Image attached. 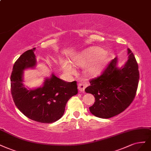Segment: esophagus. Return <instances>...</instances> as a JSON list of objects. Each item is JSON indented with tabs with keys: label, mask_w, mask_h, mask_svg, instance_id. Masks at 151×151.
<instances>
[{
	"label": "esophagus",
	"mask_w": 151,
	"mask_h": 151,
	"mask_svg": "<svg viewBox=\"0 0 151 151\" xmlns=\"http://www.w3.org/2000/svg\"><path fill=\"white\" fill-rule=\"evenodd\" d=\"M87 86V84L86 83H79V84H78V89H79L81 92H84L86 87Z\"/></svg>",
	"instance_id": "1"
}]
</instances>
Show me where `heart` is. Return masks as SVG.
Masks as SVG:
<instances>
[{
	"label": "heart",
	"instance_id": "obj_1",
	"mask_svg": "<svg viewBox=\"0 0 151 151\" xmlns=\"http://www.w3.org/2000/svg\"><path fill=\"white\" fill-rule=\"evenodd\" d=\"M109 60L108 55L104 50L97 47H92L82 50L72 59L73 63L78 66L86 67L85 73L87 76L94 77L99 74ZM60 65L65 72L70 74L75 73V69L67 60H60Z\"/></svg>",
	"mask_w": 151,
	"mask_h": 151
}]
</instances>
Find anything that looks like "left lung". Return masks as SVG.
Returning <instances> with one entry per match:
<instances>
[{"instance_id":"1","label":"left lung","mask_w":151,"mask_h":151,"mask_svg":"<svg viewBox=\"0 0 151 151\" xmlns=\"http://www.w3.org/2000/svg\"><path fill=\"white\" fill-rule=\"evenodd\" d=\"M128 60L121 68L117 67V58L111 60L100 76L90 81L85 89L95 97L89 107L96 117L108 119L126 109L136 96L139 80L138 64L132 51L127 49Z\"/></svg>"}]
</instances>
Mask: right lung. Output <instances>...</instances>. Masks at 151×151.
<instances>
[{"instance_id":"1","label":"right lung","mask_w":151,"mask_h":151,"mask_svg":"<svg viewBox=\"0 0 151 151\" xmlns=\"http://www.w3.org/2000/svg\"><path fill=\"white\" fill-rule=\"evenodd\" d=\"M35 50L25 52L15 62L10 76L11 93L15 106L26 117L38 122L52 123L62 117L67 101L77 93V82H67L52 74L42 87L27 89L23 84L24 70L36 65Z\"/></svg>"}]
</instances>
